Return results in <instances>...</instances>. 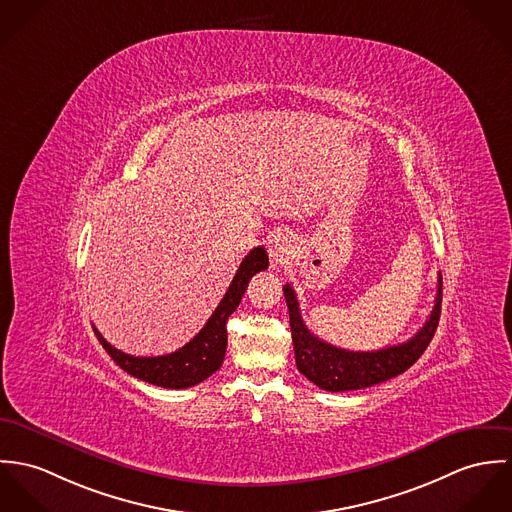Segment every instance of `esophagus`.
I'll return each mask as SVG.
<instances>
[{
	"label": "esophagus",
	"instance_id": "obj_1",
	"mask_svg": "<svg viewBox=\"0 0 512 512\" xmlns=\"http://www.w3.org/2000/svg\"><path fill=\"white\" fill-rule=\"evenodd\" d=\"M292 253H294V241L286 233H281L279 237H275L269 245V255H271L273 263H277V265L286 263L292 257Z\"/></svg>",
	"mask_w": 512,
	"mask_h": 512
}]
</instances>
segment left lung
<instances>
[{
  "label": "left lung",
  "mask_w": 512,
  "mask_h": 512,
  "mask_svg": "<svg viewBox=\"0 0 512 512\" xmlns=\"http://www.w3.org/2000/svg\"><path fill=\"white\" fill-rule=\"evenodd\" d=\"M283 290L290 316L296 367L308 381L330 393L367 389L404 373L430 345L442 312V275H438L434 308L414 338L379 351H349L316 338L300 316L292 286L284 284Z\"/></svg>",
  "instance_id": "left-lung-1"
}]
</instances>
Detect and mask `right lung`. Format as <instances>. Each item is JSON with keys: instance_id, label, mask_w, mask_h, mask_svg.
Returning a JSON list of instances; mask_svg holds the SVG:
<instances>
[{"instance_id": "1", "label": "right lung", "mask_w": 512, "mask_h": 512, "mask_svg": "<svg viewBox=\"0 0 512 512\" xmlns=\"http://www.w3.org/2000/svg\"><path fill=\"white\" fill-rule=\"evenodd\" d=\"M267 267H269V255L265 247H255L253 251H249V255L241 261L233 281L229 284L226 296L222 298V302L218 304V308L214 310L206 326L186 345L167 355L135 357L115 349L112 343L102 338V334L96 328H94V334L98 336L102 347L110 353L115 363L131 377L163 389L194 387L222 367L226 357V347H228V328H226L228 318L239 306L249 279L255 273L265 271Z\"/></svg>"}]
</instances>
